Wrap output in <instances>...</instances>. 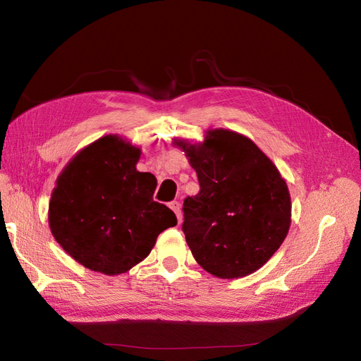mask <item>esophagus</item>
<instances>
[{
	"mask_svg": "<svg viewBox=\"0 0 361 361\" xmlns=\"http://www.w3.org/2000/svg\"><path fill=\"white\" fill-rule=\"evenodd\" d=\"M170 209L176 214V216H178V221H179V224L182 223V212H180V203L179 202H171L170 204Z\"/></svg>",
	"mask_w": 361,
	"mask_h": 361,
	"instance_id": "esophagus-1",
	"label": "esophagus"
}]
</instances>
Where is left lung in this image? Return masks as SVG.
Returning a JSON list of instances; mask_svg holds the SVG:
<instances>
[{
    "label": "left lung",
    "instance_id": "left-lung-1",
    "mask_svg": "<svg viewBox=\"0 0 361 361\" xmlns=\"http://www.w3.org/2000/svg\"><path fill=\"white\" fill-rule=\"evenodd\" d=\"M197 173L200 191L183 202L185 239L197 264L218 279L264 267L290 227V194L279 169L248 137L206 130L202 143L174 138Z\"/></svg>",
    "mask_w": 361,
    "mask_h": 361
}]
</instances>
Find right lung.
Instances as JSON below:
<instances>
[{"label":"right lung","instance_id":"1","mask_svg":"<svg viewBox=\"0 0 361 361\" xmlns=\"http://www.w3.org/2000/svg\"><path fill=\"white\" fill-rule=\"evenodd\" d=\"M141 149L105 135L76 154L57 178L49 200L51 233L82 267L117 276L145 260L157 238L178 224L154 202L157 178L137 170Z\"/></svg>","mask_w":361,"mask_h":361}]
</instances>
